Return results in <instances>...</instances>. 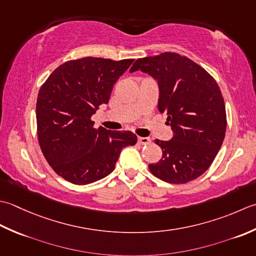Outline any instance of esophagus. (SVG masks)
Instances as JSON below:
<instances>
[{"mask_svg": "<svg viewBox=\"0 0 256 256\" xmlns=\"http://www.w3.org/2000/svg\"><path fill=\"white\" fill-rule=\"evenodd\" d=\"M151 140L147 137H138V142L142 144H150Z\"/></svg>", "mask_w": 256, "mask_h": 256, "instance_id": "1", "label": "esophagus"}]
</instances>
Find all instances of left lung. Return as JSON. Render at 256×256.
Listing matches in <instances>:
<instances>
[{"label":"left lung","mask_w":256,"mask_h":256,"mask_svg":"<svg viewBox=\"0 0 256 256\" xmlns=\"http://www.w3.org/2000/svg\"><path fill=\"white\" fill-rule=\"evenodd\" d=\"M142 70L159 87L158 110L168 114L174 137L156 139L162 158L149 164L151 174L169 184H186L208 169L226 136V105L208 72L196 62L176 53L139 58L130 72Z\"/></svg>","instance_id":"obj_1"}]
</instances>
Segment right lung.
Here are the masks:
<instances>
[{
    "instance_id": "right-lung-1",
    "label": "right lung",
    "mask_w": 256,
    "mask_h": 256,
    "mask_svg": "<svg viewBox=\"0 0 256 256\" xmlns=\"http://www.w3.org/2000/svg\"><path fill=\"white\" fill-rule=\"evenodd\" d=\"M132 62L99 57L70 60L42 85L36 102L38 142L62 178L78 186L105 178L122 148L137 142L132 132L96 129L90 119L108 102L114 85Z\"/></svg>"
}]
</instances>
